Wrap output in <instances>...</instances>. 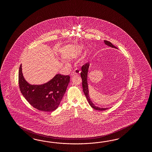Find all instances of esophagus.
<instances>
[{
	"label": "esophagus",
	"instance_id": "obj_1",
	"mask_svg": "<svg viewBox=\"0 0 152 152\" xmlns=\"http://www.w3.org/2000/svg\"><path fill=\"white\" fill-rule=\"evenodd\" d=\"M80 72H81V71H80V70H78V69H75L74 71H73V72L71 74V76H74V75H78V74L80 73Z\"/></svg>",
	"mask_w": 152,
	"mask_h": 152
}]
</instances>
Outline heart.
<instances>
[{
  "mask_svg": "<svg viewBox=\"0 0 152 152\" xmlns=\"http://www.w3.org/2000/svg\"><path fill=\"white\" fill-rule=\"evenodd\" d=\"M82 48H83V47H82V46H81V47H80V49H82Z\"/></svg>",
  "mask_w": 152,
  "mask_h": 152,
  "instance_id": "obj_1",
  "label": "heart"
}]
</instances>
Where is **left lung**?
I'll return each instance as SVG.
<instances>
[{"mask_svg":"<svg viewBox=\"0 0 152 152\" xmlns=\"http://www.w3.org/2000/svg\"><path fill=\"white\" fill-rule=\"evenodd\" d=\"M105 44L107 46H109L112 48H114L116 49H118L117 47L114 46L111 42L107 41H104ZM89 66L90 64L88 62L86 64L83 65L81 68V77L82 78L83 80V91L84 92V94L85 95L86 97L88 100V102L90 104V105L94 108V109L97 110L104 111L108 109L109 108H103V107H99L98 106H95V104L92 102V100L90 99V97L89 96V91H88V69H89Z\"/></svg>","mask_w":152,"mask_h":152,"instance_id":"obj_1","label":"left lung"}]
</instances>
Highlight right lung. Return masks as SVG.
I'll return each instance as SVG.
<instances>
[{"label":"right lung","mask_w":152,"mask_h":152,"mask_svg":"<svg viewBox=\"0 0 152 152\" xmlns=\"http://www.w3.org/2000/svg\"><path fill=\"white\" fill-rule=\"evenodd\" d=\"M19 85L23 96L34 108L45 112L55 110L69 85L70 77L57 74L41 85H32L23 76L22 64L19 70Z\"/></svg>","instance_id":"right-lung-1"}]
</instances>
